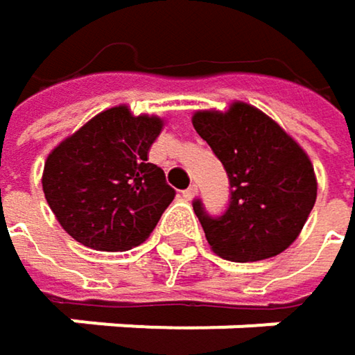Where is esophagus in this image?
<instances>
[{
    "label": "esophagus",
    "instance_id": "34e87169",
    "mask_svg": "<svg viewBox=\"0 0 355 355\" xmlns=\"http://www.w3.org/2000/svg\"><path fill=\"white\" fill-rule=\"evenodd\" d=\"M195 195H197V187H195V184H191L189 189H184V191H182V197H184V199H189V201H191Z\"/></svg>",
    "mask_w": 355,
    "mask_h": 355
}]
</instances>
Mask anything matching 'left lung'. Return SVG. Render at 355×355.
<instances>
[{
	"label": "left lung",
	"mask_w": 355,
	"mask_h": 355,
	"mask_svg": "<svg viewBox=\"0 0 355 355\" xmlns=\"http://www.w3.org/2000/svg\"><path fill=\"white\" fill-rule=\"evenodd\" d=\"M195 131L230 178V203L218 218L199 199L193 209L211 250L247 263L290 247L317 201V177L306 152L265 112L232 103L226 112L197 110Z\"/></svg>",
	"instance_id": "1"
}]
</instances>
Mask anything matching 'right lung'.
Returning <instances> with one entry per match:
<instances>
[{
  "mask_svg": "<svg viewBox=\"0 0 355 355\" xmlns=\"http://www.w3.org/2000/svg\"><path fill=\"white\" fill-rule=\"evenodd\" d=\"M164 121L103 110L46 158L42 191L63 230L96 250L141 245L175 199L164 171L148 162Z\"/></svg>",
  "mask_w": 355,
  "mask_h": 355,
  "instance_id": "obj_1",
  "label": "right lung"
}]
</instances>
